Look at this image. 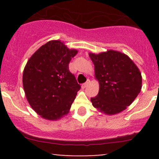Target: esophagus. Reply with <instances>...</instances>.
<instances>
[{"instance_id": "34e87169", "label": "esophagus", "mask_w": 159, "mask_h": 159, "mask_svg": "<svg viewBox=\"0 0 159 159\" xmlns=\"http://www.w3.org/2000/svg\"><path fill=\"white\" fill-rule=\"evenodd\" d=\"M90 80H87V81L86 82V83H84V84H82V87H84V88H85V87H87V86H88L89 84H90Z\"/></svg>"}]
</instances>
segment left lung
<instances>
[{
	"label": "left lung",
	"mask_w": 159,
	"mask_h": 159,
	"mask_svg": "<svg viewBox=\"0 0 159 159\" xmlns=\"http://www.w3.org/2000/svg\"><path fill=\"white\" fill-rule=\"evenodd\" d=\"M89 56L94 64L95 78L99 84L97 96L90 98L93 106L106 115L125 110L141 90L140 69L129 56L117 51L90 52Z\"/></svg>",
	"instance_id": "1"
}]
</instances>
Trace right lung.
<instances>
[{
  "label": "right lung",
  "mask_w": 159,
  "mask_h": 159,
  "mask_svg": "<svg viewBox=\"0 0 159 159\" xmlns=\"http://www.w3.org/2000/svg\"><path fill=\"white\" fill-rule=\"evenodd\" d=\"M78 50L61 40L42 45L27 61L22 83L29 105L42 118L59 120L68 114L81 86L69 70Z\"/></svg>",
  "instance_id": "1"
}]
</instances>
